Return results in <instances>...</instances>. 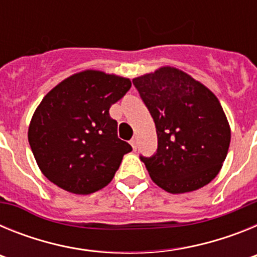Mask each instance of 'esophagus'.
<instances>
[{"instance_id":"1","label":"esophagus","mask_w":257,"mask_h":257,"mask_svg":"<svg viewBox=\"0 0 257 257\" xmlns=\"http://www.w3.org/2000/svg\"><path fill=\"white\" fill-rule=\"evenodd\" d=\"M130 144L131 147H133L134 151H136V148H138V140H136V138H133V139L130 140Z\"/></svg>"}]
</instances>
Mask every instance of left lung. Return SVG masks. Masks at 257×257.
Wrapping results in <instances>:
<instances>
[{"mask_svg": "<svg viewBox=\"0 0 257 257\" xmlns=\"http://www.w3.org/2000/svg\"><path fill=\"white\" fill-rule=\"evenodd\" d=\"M156 124L158 149L140 157L152 180L172 194L205 187L221 170L230 126L210 88L175 67L133 79Z\"/></svg>", "mask_w": 257, "mask_h": 257, "instance_id": "1", "label": "left lung"}]
</instances>
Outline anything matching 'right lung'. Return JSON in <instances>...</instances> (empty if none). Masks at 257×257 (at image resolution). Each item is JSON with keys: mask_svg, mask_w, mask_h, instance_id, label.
I'll return each instance as SVG.
<instances>
[{"mask_svg": "<svg viewBox=\"0 0 257 257\" xmlns=\"http://www.w3.org/2000/svg\"><path fill=\"white\" fill-rule=\"evenodd\" d=\"M131 81L101 70L74 73L50 90L32 115L28 142L42 174L73 194L106 187L131 145L118 139L109 108Z\"/></svg>", "mask_w": 257, "mask_h": 257, "instance_id": "obj_1", "label": "right lung"}]
</instances>
